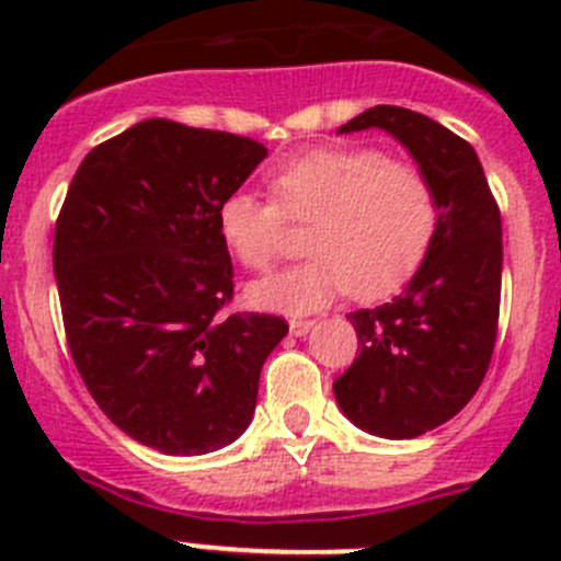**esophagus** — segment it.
<instances>
[{
	"label": "esophagus",
	"instance_id": "obj_1",
	"mask_svg": "<svg viewBox=\"0 0 561 561\" xmlns=\"http://www.w3.org/2000/svg\"><path fill=\"white\" fill-rule=\"evenodd\" d=\"M314 328V320H290V333L293 336H307Z\"/></svg>",
	"mask_w": 561,
	"mask_h": 561
}]
</instances>
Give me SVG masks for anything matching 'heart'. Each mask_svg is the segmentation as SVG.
I'll return each mask as SVG.
<instances>
[{
	"label": "heart",
	"instance_id": "1",
	"mask_svg": "<svg viewBox=\"0 0 561 561\" xmlns=\"http://www.w3.org/2000/svg\"><path fill=\"white\" fill-rule=\"evenodd\" d=\"M437 195L415 162L375 146H331L268 173V201L236 190L217 206V230L249 271L285 249V225H307L304 263L249 287L260 309L307 314L350 293L375 301L404 285L432 247Z\"/></svg>",
	"mask_w": 561,
	"mask_h": 561
}]
</instances>
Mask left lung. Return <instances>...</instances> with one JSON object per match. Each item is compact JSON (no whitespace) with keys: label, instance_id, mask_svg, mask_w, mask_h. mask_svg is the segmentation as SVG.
<instances>
[{"label":"left lung","instance_id":"1","mask_svg":"<svg viewBox=\"0 0 561 561\" xmlns=\"http://www.w3.org/2000/svg\"><path fill=\"white\" fill-rule=\"evenodd\" d=\"M380 127L410 149L437 195L426 260L390 304L350 312L358 355L333 380L355 426L412 439L448 423L478 393L500 325L502 219L472 146L423 113L375 105L339 133Z\"/></svg>","mask_w":561,"mask_h":561}]
</instances>
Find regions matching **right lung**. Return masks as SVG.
<instances>
[{"label": "right lung", "instance_id": "right-lung-1", "mask_svg": "<svg viewBox=\"0 0 561 561\" xmlns=\"http://www.w3.org/2000/svg\"><path fill=\"white\" fill-rule=\"evenodd\" d=\"M265 157L244 135L146 118L72 175L54 230L67 344L100 410L146 448L201 456L252 421L287 322L225 312L217 206Z\"/></svg>", "mask_w": 561, "mask_h": 561}]
</instances>
